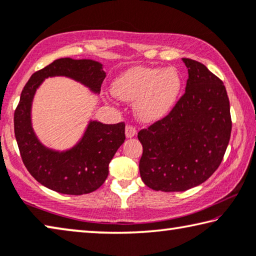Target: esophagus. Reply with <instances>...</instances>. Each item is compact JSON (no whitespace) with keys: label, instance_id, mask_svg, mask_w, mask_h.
I'll return each mask as SVG.
<instances>
[{"label":"esophagus","instance_id":"1","mask_svg":"<svg viewBox=\"0 0 256 256\" xmlns=\"http://www.w3.org/2000/svg\"><path fill=\"white\" fill-rule=\"evenodd\" d=\"M136 136V130L133 126H130V125H128L126 128H125V136H126L128 139H131V138Z\"/></svg>","mask_w":256,"mask_h":256}]
</instances>
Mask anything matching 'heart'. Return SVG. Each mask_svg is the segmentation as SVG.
Listing matches in <instances>:
<instances>
[{"instance_id": "1", "label": "heart", "mask_w": 256, "mask_h": 256, "mask_svg": "<svg viewBox=\"0 0 256 256\" xmlns=\"http://www.w3.org/2000/svg\"><path fill=\"white\" fill-rule=\"evenodd\" d=\"M182 76L174 67L130 68L112 82L117 98L132 102L138 118L144 123L164 120L176 107L182 90Z\"/></svg>"}]
</instances>
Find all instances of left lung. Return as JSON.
<instances>
[{"mask_svg": "<svg viewBox=\"0 0 256 256\" xmlns=\"http://www.w3.org/2000/svg\"><path fill=\"white\" fill-rule=\"evenodd\" d=\"M186 92L168 117L141 130L144 184L157 192H184L220 166L231 134L230 104L222 80L205 64L182 58Z\"/></svg>", "mask_w": 256, "mask_h": 256, "instance_id": "8db88e82", "label": "left lung"}]
</instances>
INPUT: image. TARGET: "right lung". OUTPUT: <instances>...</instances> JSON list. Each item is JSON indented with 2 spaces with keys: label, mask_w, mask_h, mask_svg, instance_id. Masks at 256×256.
Returning <instances> with one entry per match:
<instances>
[{
  "label": "right lung",
  "mask_w": 256,
  "mask_h": 256,
  "mask_svg": "<svg viewBox=\"0 0 256 256\" xmlns=\"http://www.w3.org/2000/svg\"><path fill=\"white\" fill-rule=\"evenodd\" d=\"M64 76L99 94L106 72L102 64L92 59L62 58L34 72L24 88L14 112V136L20 155L36 181L54 192L84 194L100 188L108 176V165L124 144L125 125L102 124L90 120L76 144L66 150L44 146L32 122L36 90L48 77Z\"/></svg>",
  "instance_id": "right-lung-1"
}]
</instances>
